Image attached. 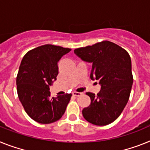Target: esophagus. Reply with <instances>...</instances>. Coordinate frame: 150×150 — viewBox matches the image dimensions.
Wrapping results in <instances>:
<instances>
[{
	"label": "esophagus",
	"instance_id": "1",
	"mask_svg": "<svg viewBox=\"0 0 150 150\" xmlns=\"http://www.w3.org/2000/svg\"><path fill=\"white\" fill-rule=\"evenodd\" d=\"M72 94H73V95H74V96L79 97V96H81V95H82L83 93H81V92H76V91H74V92L72 93Z\"/></svg>",
	"mask_w": 150,
	"mask_h": 150
}]
</instances>
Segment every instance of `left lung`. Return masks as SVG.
<instances>
[{
    "mask_svg": "<svg viewBox=\"0 0 150 150\" xmlns=\"http://www.w3.org/2000/svg\"><path fill=\"white\" fill-rule=\"evenodd\" d=\"M82 60L92 64L91 79L99 81L100 92H87L91 104L82 110L83 117L91 124L105 126L120 115L129 100L133 78L131 59L124 49L110 41L74 50Z\"/></svg>",
    "mask_w": 150,
    "mask_h": 150,
    "instance_id": "1",
    "label": "left lung"
}]
</instances>
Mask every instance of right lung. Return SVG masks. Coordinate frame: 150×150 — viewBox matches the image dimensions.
Segmentation results:
<instances>
[{
  "mask_svg": "<svg viewBox=\"0 0 150 150\" xmlns=\"http://www.w3.org/2000/svg\"><path fill=\"white\" fill-rule=\"evenodd\" d=\"M69 48L46 44L26 53L19 68L17 90L25 111L40 124H51L62 117L71 94L50 98V86L59 74L58 62Z\"/></svg>",
  "mask_w": 150,
  "mask_h": 150,
  "instance_id": "right-lung-1",
  "label": "right lung"
}]
</instances>
